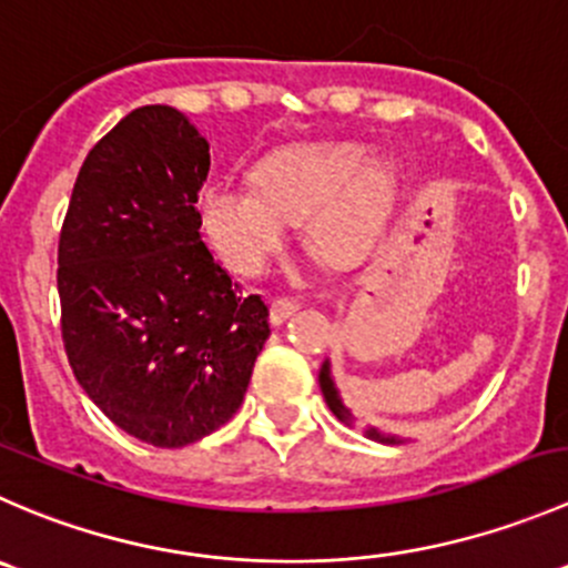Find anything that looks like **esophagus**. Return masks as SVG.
<instances>
[{
	"label": "esophagus",
	"instance_id": "34e87169",
	"mask_svg": "<svg viewBox=\"0 0 568 568\" xmlns=\"http://www.w3.org/2000/svg\"><path fill=\"white\" fill-rule=\"evenodd\" d=\"M301 308V303L295 301V297H273L271 301V320L273 325H282L284 320H290L292 314Z\"/></svg>",
	"mask_w": 568,
	"mask_h": 568
}]
</instances>
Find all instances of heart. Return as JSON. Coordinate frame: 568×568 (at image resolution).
I'll list each match as a JSON object with an SVG mask.
<instances>
[{
	"instance_id": "1",
	"label": "heart",
	"mask_w": 568,
	"mask_h": 568,
	"mask_svg": "<svg viewBox=\"0 0 568 568\" xmlns=\"http://www.w3.org/2000/svg\"><path fill=\"white\" fill-rule=\"evenodd\" d=\"M392 171L345 140L301 143L267 156L254 187L215 182L201 193L199 215L215 254L240 276H260L306 217L312 248L351 260L367 248L389 201Z\"/></svg>"
}]
</instances>
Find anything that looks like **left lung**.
Returning a JSON list of instances; mask_svg holds the SVG:
<instances>
[{"label":"left lung","instance_id":"obj_1","mask_svg":"<svg viewBox=\"0 0 568 568\" xmlns=\"http://www.w3.org/2000/svg\"><path fill=\"white\" fill-rule=\"evenodd\" d=\"M320 389H323V397H325V403H328L331 412H334L336 417L342 419V423L351 425V423H353V417H351V412H347V408L342 406L339 395H336L334 381H331V367H328V362H325V364H323V369H320ZM367 436H369V439H375V442H384V445H400V439H395V436L378 434V430H375V428H369V430H367Z\"/></svg>","mask_w":568,"mask_h":568}]
</instances>
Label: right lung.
I'll return each instance as SVG.
<instances>
[{
    "label": "right lung",
    "instance_id": "1",
    "mask_svg": "<svg viewBox=\"0 0 568 568\" xmlns=\"http://www.w3.org/2000/svg\"><path fill=\"white\" fill-rule=\"evenodd\" d=\"M210 143L145 104L85 156L60 229L65 356L88 397L134 439L184 447L226 425L271 336L201 240Z\"/></svg>",
    "mask_w": 568,
    "mask_h": 568
}]
</instances>
